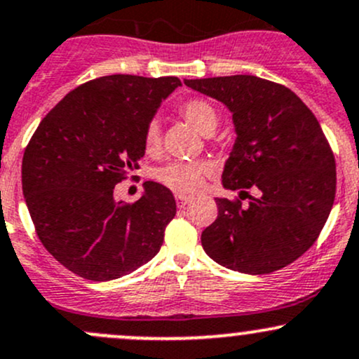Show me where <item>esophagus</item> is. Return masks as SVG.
Listing matches in <instances>:
<instances>
[{"label":"esophagus","mask_w":359,"mask_h":359,"mask_svg":"<svg viewBox=\"0 0 359 359\" xmlns=\"http://www.w3.org/2000/svg\"><path fill=\"white\" fill-rule=\"evenodd\" d=\"M191 199H192L191 196H184V194H177V196H175L177 206H179V208H184V206H186V204H187L189 201H191Z\"/></svg>","instance_id":"1"}]
</instances>
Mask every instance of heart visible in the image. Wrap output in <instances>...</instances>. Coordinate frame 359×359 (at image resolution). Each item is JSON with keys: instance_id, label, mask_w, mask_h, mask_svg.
<instances>
[{"instance_id": "b5f03b06", "label": "heart", "mask_w": 359, "mask_h": 359, "mask_svg": "<svg viewBox=\"0 0 359 359\" xmlns=\"http://www.w3.org/2000/svg\"><path fill=\"white\" fill-rule=\"evenodd\" d=\"M180 114L191 122L199 133L211 135L218 126V110L206 98H189L180 104ZM161 129L158 121H149L143 133V147L148 155L158 151ZM211 172V167L204 161H170L156 170V179L165 187L180 194H192L203 187L204 177Z\"/></svg>"}]
</instances>
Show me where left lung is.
<instances>
[{
  "instance_id": "left-lung-1",
  "label": "left lung",
  "mask_w": 359,
  "mask_h": 359,
  "mask_svg": "<svg viewBox=\"0 0 359 359\" xmlns=\"http://www.w3.org/2000/svg\"><path fill=\"white\" fill-rule=\"evenodd\" d=\"M184 83L233 114L237 141L222 179L250 199H216L218 218L201 235L204 252L245 274L286 267L313 245L336 198V160L317 117L285 85L252 74Z\"/></svg>"
}]
</instances>
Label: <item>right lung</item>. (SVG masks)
I'll list each match as a JSON object with an SVG mask.
<instances>
[{"mask_svg": "<svg viewBox=\"0 0 359 359\" xmlns=\"http://www.w3.org/2000/svg\"><path fill=\"white\" fill-rule=\"evenodd\" d=\"M177 76L110 74L76 86L41 121L22 161V189L37 237L90 281L126 276L158 254L177 206L170 189L144 182L135 203L114 187L140 168L143 133Z\"/></svg>", "mask_w": 359, "mask_h": 359, "instance_id": "add662e5", "label": "right lung"}]
</instances>
